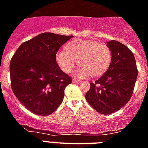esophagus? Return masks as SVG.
Segmentation results:
<instances>
[{
    "label": "esophagus",
    "mask_w": 148,
    "mask_h": 148,
    "mask_svg": "<svg viewBox=\"0 0 148 148\" xmlns=\"http://www.w3.org/2000/svg\"><path fill=\"white\" fill-rule=\"evenodd\" d=\"M80 81L78 80V79H75V78H73V83H80Z\"/></svg>",
    "instance_id": "esophagus-1"
}]
</instances>
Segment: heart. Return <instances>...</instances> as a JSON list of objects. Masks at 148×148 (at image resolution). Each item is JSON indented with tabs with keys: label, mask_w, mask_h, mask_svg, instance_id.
<instances>
[{
	"label": "heart",
	"mask_w": 148,
	"mask_h": 148,
	"mask_svg": "<svg viewBox=\"0 0 148 148\" xmlns=\"http://www.w3.org/2000/svg\"><path fill=\"white\" fill-rule=\"evenodd\" d=\"M111 57L110 49L106 44L95 40H76L66 45V50L58 51L56 60L64 73H70L78 62L80 65L76 70L78 77L95 78L108 70Z\"/></svg>",
	"instance_id": "heart-1"
}]
</instances>
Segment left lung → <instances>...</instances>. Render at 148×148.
Instances as JSON below:
<instances>
[{
    "label": "left lung",
    "instance_id": "left-lung-1",
    "mask_svg": "<svg viewBox=\"0 0 148 148\" xmlns=\"http://www.w3.org/2000/svg\"><path fill=\"white\" fill-rule=\"evenodd\" d=\"M107 46L112 54L110 64L102 76L90 84L85 95L90 106L104 115L115 113L129 101L138 76L135 57L126 46L114 40Z\"/></svg>",
    "mask_w": 148,
    "mask_h": 148
}]
</instances>
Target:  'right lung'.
I'll return each mask as SVG.
<instances>
[{
    "label": "right lung",
    "mask_w": 148,
    "mask_h": 148,
    "mask_svg": "<svg viewBox=\"0 0 148 148\" xmlns=\"http://www.w3.org/2000/svg\"><path fill=\"white\" fill-rule=\"evenodd\" d=\"M51 32L23 43L10 61L11 87L20 102L38 116L50 115L59 107L72 78L60 69L56 54L73 38Z\"/></svg>",
    "instance_id": "1"
}]
</instances>
